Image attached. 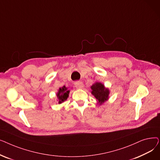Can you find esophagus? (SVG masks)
Listing matches in <instances>:
<instances>
[{
	"instance_id": "esophagus-1",
	"label": "esophagus",
	"mask_w": 160,
	"mask_h": 160,
	"mask_svg": "<svg viewBox=\"0 0 160 160\" xmlns=\"http://www.w3.org/2000/svg\"><path fill=\"white\" fill-rule=\"evenodd\" d=\"M74 85L77 89H82L83 87V83L82 82H76L74 83Z\"/></svg>"
}]
</instances>
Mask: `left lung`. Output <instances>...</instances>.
I'll use <instances>...</instances> for the list:
<instances>
[{
	"label": "left lung",
	"mask_w": 160,
	"mask_h": 160,
	"mask_svg": "<svg viewBox=\"0 0 160 160\" xmlns=\"http://www.w3.org/2000/svg\"><path fill=\"white\" fill-rule=\"evenodd\" d=\"M91 93L95 97L98 105L101 106L109 99V95L110 93V89L106 88L101 82H95L91 86Z\"/></svg>",
	"instance_id": "obj_1"
}]
</instances>
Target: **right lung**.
<instances>
[{"instance_id": "add662e5", "label": "right lung", "mask_w": 160, "mask_h": 160, "mask_svg": "<svg viewBox=\"0 0 160 160\" xmlns=\"http://www.w3.org/2000/svg\"><path fill=\"white\" fill-rule=\"evenodd\" d=\"M70 93V90L68 88L65 87V86L59 88L58 92L56 93V97L59 104H62L64 101L68 98L69 95Z\"/></svg>"}]
</instances>
